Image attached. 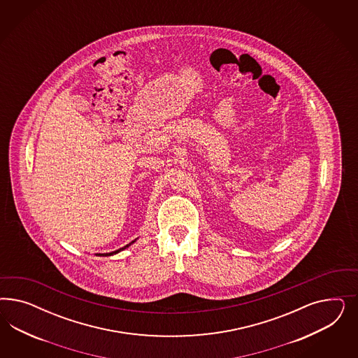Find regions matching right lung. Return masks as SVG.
Wrapping results in <instances>:
<instances>
[{
  "mask_svg": "<svg viewBox=\"0 0 358 358\" xmlns=\"http://www.w3.org/2000/svg\"><path fill=\"white\" fill-rule=\"evenodd\" d=\"M134 241H131L130 244H127L126 247H123V248H120V250H114V252H110V253H97L98 256H113V255H115V253H118L120 250H126L127 247H130L131 244H132Z\"/></svg>",
  "mask_w": 358,
  "mask_h": 358,
  "instance_id": "obj_1",
  "label": "right lung"
}]
</instances>
